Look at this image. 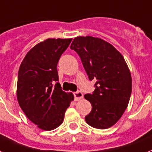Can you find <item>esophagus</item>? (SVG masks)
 Returning a JSON list of instances; mask_svg holds the SVG:
<instances>
[{"mask_svg":"<svg viewBox=\"0 0 152 152\" xmlns=\"http://www.w3.org/2000/svg\"><path fill=\"white\" fill-rule=\"evenodd\" d=\"M74 97H75V101H80V99L83 98V93L81 91H76L73 93Z\"/></svg>","mask_w":152,"mask_h":152,"instance_id":"esophagus-1","label":"esophagus"}]
</instances>
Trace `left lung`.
<instances>
[{
  "label": "left lung",
  "mask_w": 152,
  "mask_h": 152,
  "mask_svg": "<svg viewBox=\"0 0 152 152\" xmlns=\"http://www.w3.org/2000/svg\"><path fill=\"white\" fill-rule=\"evenodd\" d=\"M81 58L90 80H96L93 94H85L92 109L85 117L96 129L111 127L119 121L131 95L132 78L123 56L112 44L91 36L77 37L70 46Z\"/></svg>",
  "instance_id": "left-lung-1"
}]
</instances>
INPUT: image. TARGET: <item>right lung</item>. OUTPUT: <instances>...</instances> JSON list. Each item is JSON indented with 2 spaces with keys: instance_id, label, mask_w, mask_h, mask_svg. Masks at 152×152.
Masks as SVG:
<instances>
[{
  "instance_id": "1",
  "label": "right lung",
  "mask_w": 152,
  "mask_h": 152,
  "mask_svg": "<svg viewBox=\"0 0 152 152\" xmlns=\"http://www.w3.org/2000/svg\"><path fill=\"white\" fill-rule=\"evenodd\" d=\"M72 39L49 38L33 47L19 67L17 99L29 120L44 130L63 123L65 112L74 100L58 83L57 65Z\"/></svg>"
}]
</instances>
